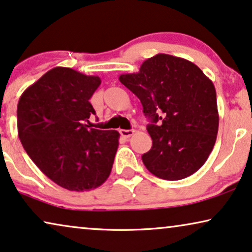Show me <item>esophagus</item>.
<instances>
[{"label": "esophagus", "instance_id": "esophagus-1", "mask_svg": "<svg viewBox=\"0 0 252 252\" xmlns=\"http://www.w3.org/2000/svg\"><path fill=\"white\" fill-rule=\"evenodd\" d=\"M133 132H135V130H132V129H130V130H124V129L120 130L121 136H122L123 138H129V137H131L133 135Z\"/></svg>", "mask_w": 252, "mask_h": 252}]
</instances>
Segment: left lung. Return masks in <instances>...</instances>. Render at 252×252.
I'll use <instances>...</instances> for the list:
<instances>
[{
    "mask_svg": "<svg viewBox=\"0 0 252 252\" xmlns=\"http://www.w3.org/2000/svg\"><path fill=\"white\" fill-rule=\"evenodd\" d=\"M119 79L138 96L151 120L153 145L142 156L149 172L168 181L196 173L212 152L219 128L212 80L192 62L168 54H157L138 72Z\"/></svg>",
    "mask_w": 252,
    "mask_h": 252,
    "instance_id": "left-lung-1",
    "label": "left lung"
}]
</instances>
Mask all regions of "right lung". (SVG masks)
Instances as JSON below:
<instances>
[{
  "mask_svg": "<svg viewBox=\"0 0 252 252\" xmlns=\"http://www.w3.org/2000/svg\"><path fill=\"white\" fill-rule=\"evenodd\" d=\"M98 76L56 66L23 92L17 106L18 137L36 167L58 186L89 191L105 183L119 147L116 130L89 128Z\"/></svg>",
  "mask_w": 252,
  "mask_h": 252,
  "instance_id": "1",
  "label": "right lung"
}]
</instances>
